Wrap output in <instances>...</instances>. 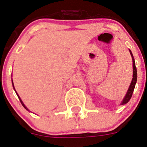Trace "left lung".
<instances>
[{"mask_svg":"<svg viewBox=\"0 0 147 147\" xmlns=\"http://www.w3.org/2000/svg\"><path fill=\"white\" fill-rule=\"evenodd\" d=\"M129 51H130V53H131V57H132V60H133V70H134V72H133V78H132V80H131V84H130L129 88H128V89H127V93H126L125 96V97L123 98V101H122L121 103H120V105H125V104H127V103L130 101L131 96H132L133 93H134L136 83V81H137V70H136V67L135 59H134L132 52H131V51L130 50V49H129Z\"/></svg>","mask_w":147,"mask_h":147,"instance_id":"left-lung-1","label":"left lung"}]
</instances>
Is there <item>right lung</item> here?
<instances>
[{"label": "right lung", "instance_id": "add662e5", "mask_svg": "<svg viewBox=\"0 0 147 147\" xmlns=\"http://www.w3.org/2000/svg\"><path fill=\"white\" fill-rule=\"evenodd\" d=\"M11 80H12V86H13V89H14V90H15V92H16V95H17L18 98H19V99H20V101H21V104H22V106H23V107H24V108H25V109H27V111H29V112H30V110H29V109H27V107H26V106H25V105H24V103H23V101H22V99H21V98H20V96L18 95L17 92H16V90H15V88H14V86H13V80H12V78H11Z\"/></svg>", "mask_w": 147, "mask_h": 147}]
</instances>
